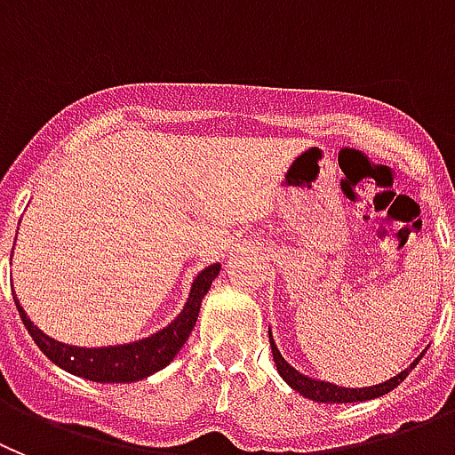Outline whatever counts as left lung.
<instances>
[{"instance_id":"left-lung-1","label":"left lung","mask_w":455,"mask_h":455,"mask_svg":"<svg viewBox=\"0 0 455 455\" xmlns=\"http://www.w3.org/2000/svg\"><path fill=\"white\" fill-rule=\"evenodd\" d=\"M269 347H272V355H274V363H276L278 374L283 376L285 383H288L292 390H297L299 395H304L306 399L319 401V403H354V401H370V399H376V396L387 395V392L395 390L401 380L406 379V376L415 370V365L421 360V355H419V358L412 360L411 367H406L403 371H399L396 376H392L390 380H383V383H379V386L339 387V386H335V383H329V380L310 379V376H306V374H301V371L294 370L288 360L281 355V351H278L276 342H274V338H272V331H269Z\"/></svg>"}]
</instances>
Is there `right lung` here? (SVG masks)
I'll use <instances>...</instances> for the list:
<instances>
[{"label": "right lung", "mask_w": 455, "mask_h": 455, "mask_svg": "<svg viewBox=\"0 0 455 455\" xmlns=\"http://www.w3.org/2000/svg\"><path fill=\"white\" fill-rule=\"evenodd\" d=\"M222 265H208L204 272L197 274L195 283H192L188 301L179 317L174 322L161 329L158 333L149 335V338L136 339L129 345H116V347H72L63 345L59 339L49 338L47 333L34 326V322L27 317V313L20 306L18 297H15V306L22 317L24 326L31 333L36 345L40 347L44 355H47L54 365L60 370L69 371V374L81 376V379L97 380V383H133V380H142L151 376L154 371L163 370L174 360V355L181 351L186 345V339L190 338L192 329L197 324L199 308H202V299L211 290V283L220 274Z\"/></svg>", "instance_id": "1"}]
</instances>
